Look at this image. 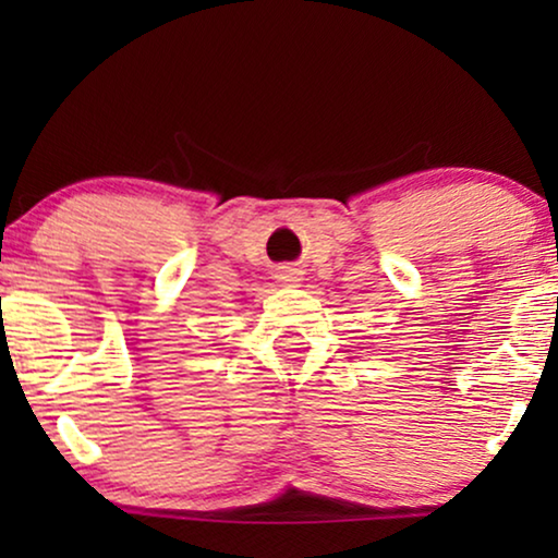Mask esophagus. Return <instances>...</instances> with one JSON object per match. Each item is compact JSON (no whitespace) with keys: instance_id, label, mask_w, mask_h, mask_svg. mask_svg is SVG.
<instances>
[{"instance_id":"esophagus-1","label":"esophagus","mask_w":558,"mask_h":558,"mask_svg":"<svg viewBox=\"0 0 558 558\" xmlns=\"http://www.w3.org/2000/svg\"><path fill=\"white\" fill-rule=\"evenodd\" d=\"M281 279H284V281H300V279H296V271L294 269H289V271L281 274Z\"/></svg>"}]
</instances>
